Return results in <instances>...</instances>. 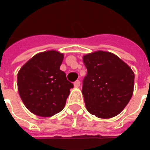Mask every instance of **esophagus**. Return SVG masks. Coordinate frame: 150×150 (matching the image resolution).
<instances>
[{
	"label": "esophagus",
	"instance_id": "obj_1",
	"mask_svg": "<svg viewBox=\"0 0 150 150\" xmlns=\"http://www.w3.org/2000/svg\"><path fill=\"white\" fill-rule=\"evenodd\" d=\"M74 86H75V88H79V87L80 86V81H79V80H76V81L74 83Z\"/></svg>",
	"mask_w": 150,
	"mask_h": 150
}]
</instances>
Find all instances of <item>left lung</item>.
<instances>
[{"mask_svg":"<svg viewBox=\"0 0 150 150\" xmlns=\"http://www.w3.org/2000/svg\"><path fill=\"white\" fill-rule=\"evenodd\" d=\"M88 73L82 93L87 110L99 118L118 115L132 97L134 73L112 53L96 52L83 56Z\"/></svg>","mask_w":150,"mask_h":150,"instance_id":"obj_1","label":"left lung"}]
</instances>
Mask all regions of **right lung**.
Wrapping results in <instances>:
<instances>
[{
    "label": "right lung",
    "instance_id": "1",
    "mask_svg": "<svg viewBox=\"0 0 150 150\" xmlns=\"http://www.w3.org/2000/svg\"><path fill=\"white\" fill-rule=\"evenodd\" d=\"M63 54L49 50L34 55L18 74V92L31 112L43 117L63 109L74 85L59 67Z\"/></svg>",
    "mask_w": 150,
    "mask_h": 150
}]
</instances>
